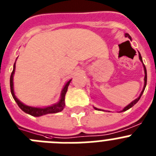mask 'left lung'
Returning a JSON list of instances; mask_svg holds the SVG:
<instances>
[{"label": "left lung", "mask_w": 156, "mask_h": 156, "mask_svg": "<svg viewBox=\"0 0 156 156\" xmlns=\"http://www.w3.org/2000/svg\"><path fill=\"white\" fill-rule=\"evenodd\" d=\"M125 37H129V39H131V37H130V36H129V34H125ZM139 58H140V61H141V62H143V61H142V58H141V55H140V53H139ZM144 73H145V76H144V88H143L142 92H141V93H140V96H139V98H137V99H135V100H134V101H132V102L130 103V104L126 106V107H125V108H123V110H122V112L126 111V110H128V109H129V108H131V107H133V106L134 105L136 104V103H137V101H138L139 99L140 98V97H141V95H142L143 92H144V89H145L146 84H147V71H146V68H145V66H144ZM95 108V109H98V108Z\"/></svg>", "instance_id": "obj_1"}]
</instances>
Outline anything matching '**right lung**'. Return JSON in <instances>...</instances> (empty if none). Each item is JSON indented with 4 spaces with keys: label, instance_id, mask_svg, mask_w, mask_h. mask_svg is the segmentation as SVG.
Instances as JSON below:
<instances>
[{
    "label": "right lung",
    "instance_id": "1",
    "mask_svg": "<svg viewBox=\"0 0 156 156\" xmlns=\"http://www.w3.org/2000/svg\"><path fill=\"white\" fill-rule=\"evenodd\" d=\"M15 69H16V63L14 64L13 71H12L10 76L11 93H12V97H13L14 100L16 101L19 108H21L23 112H25L26 113H28L30 114V115H33V116L38 117L43 115H47V114L57 113V112L62 111L63 108H64L65 107V96H66V92H67V89H68L69 85L70 82H71V80L66 83V84L65 85L62 91L61 99H60V101H58V103H57V104L55 105H53L51 106H49V107H46V108H34V107L27 106L26 105L23 104L20 101H19V99H17V98L16 97V95H15V94H14L13 75H14V73H15Z\"/></svg>",
    "mask_w": 156,
    "mask_h": 156
}]
</instances>
